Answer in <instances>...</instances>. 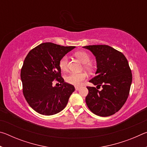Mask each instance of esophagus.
<instances>
[{"instance_id":"34e87169","label":"esophagus","mask_w":147,"mask_h":147,"mask_svg":"<svg viewBox=\"0 0 147 147\" xmlns=\"http://www.w3.org/2000/svg\"><path fill=\"white\" fill-rule=\"evenodd\" d=\"M80 89V87H78V86H75V90H76V91H78Z\"/></svg>"}]
</instances>
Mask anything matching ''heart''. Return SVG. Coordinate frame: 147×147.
<instances>
[{"label": "heart", "instance_id": "obj_1", "mask_svg": "<svg viewBox=\"0 0 147 147\" xmlns=\"http://www.w3.org/2000/svg\"><path fill=\"white\" fill-rule=\"evenodd\" d=\"M75 56L80 60L83 63H84V67L88 71H91L92 67L88 63L90 62L91 57L89 54L84 51L77 52ZM68 61L69 58L67 55L63 56L61 58L59 62V66L62 71H65L68 69ZM86 78V74L84 73H71L68 74L65 76V81L67 82L72 84V85L78 86L81 85L82 82Z\"/></svg>", "mask_w": 147, "mask_h": 147}]
</instances>
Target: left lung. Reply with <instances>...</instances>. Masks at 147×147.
Instances as JSON below:
<instances>
[{"label": "left lung", "instance_id": "obj_1", "mask_svg": "<svg viewBox=\"0 0 147 147\" xmlns=\"http://www.w3.org/2000/svg\"><path fill=\"white\" fill-rule=\"evenodd\" d=\"M95 56L96 76L89 80L94 86L87 87L89 93L86 102L96 115L108 117L120 109L127 100L132 81V74L127 59L123 53L108 45L83 47Z\"/></svg>", "mask_w": 147, "mask_h": 147}]
</instances>
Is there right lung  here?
Instances as JSON below:
<instances>
[{
    "label": "right lung",
    "mask_w": 147,
    "mask_h": 147,
    "mask_svg": "<svg viewBox=\"0 0 147 147\" xmlns=\"http://www.w3.org/2000/svg\"><path fill=\"white\" fill-rule=\"evenodd\" d=\"M74 48L43 43L27 54L21 71L23 91L27 102L36 112L52 115L65 108L75 89L61 78L59 62ZM55 79L61 84L59 87L52 86Z\"/></svg>",
    "instance_id": "add662e5"
}]
</instances>
